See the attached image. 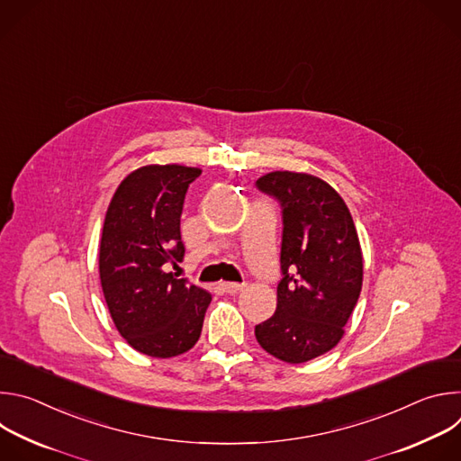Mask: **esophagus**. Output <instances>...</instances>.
Returning <instances> with one entry per match:
<instances>
[{
	"mask_svg": "<svg viewBox=\"0 0 461 461\" xmlns=\"http://www.w3.org/2000/svg\"><path fill=\"white\" fill-rule=\"evenodd\" d=\"M221 288H222V292H226L230 295H235V294L244 290V285H239V283H221Z\"/></svg>",
	"mask_w": 461,
	"mask_h": 461,
	"instance_id": "esophagus-1",
	"label": "esophagus"
}]
</instances>
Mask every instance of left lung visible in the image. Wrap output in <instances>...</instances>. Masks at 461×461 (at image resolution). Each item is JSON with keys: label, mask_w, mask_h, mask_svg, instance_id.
I'll return each mask as SVG.
<instances>
[{"label": "left lung", "mask_w": 461, "mask_h": 461, "mask_svg": "<svg viewBox=\"0 0 461 461\" xmlns=\"http://www.w3.org/2000/svg\"><path fill=\"white\" fill-rule=\"evenodd\" d=\"M257 187L283 208V279L277 310L255 338L281 361L306 363L345 334L363 285L359 237L341 194L313 175L274 171Z\"/></svg>", "instance_id": "8db88e82"}]
</instances>
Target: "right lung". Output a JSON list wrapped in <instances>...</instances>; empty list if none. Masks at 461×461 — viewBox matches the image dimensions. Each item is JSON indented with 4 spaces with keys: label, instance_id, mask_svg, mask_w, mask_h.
<instances>
[{
    "label": "right lung",
    "instance_id": "add662e5",
    "mask_svg": "<svg viewBox=\"0 0 461 461\" xmlns=\"http://www.w3.org/2000/svg\"><path fill=\"white\" fill-rule=\"evenodd\" d=\"M203 173L178 164L144 166L116 187L100 240V283L120 336L137 352L175 357L199 341L212 295L167 272L184 258L180 215Z\"/></svg>",
    "mask_w": 461,
    "mask_h": 461
}]
</instances>
